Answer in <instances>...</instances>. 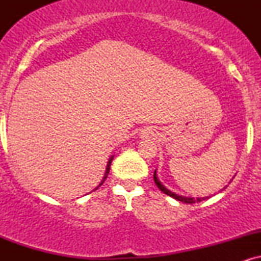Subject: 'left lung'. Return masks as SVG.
Here are the masks:
<instances>
[{"mask_svg":"<svg viewBox=\"0 0 261 261\" xmlns=\"http://www.w3.org/2000/svg\"><path fill=\"white\" fill-rule=\"evenodd\" d=\"M153 179H154L155 185H157L158 189H160L161 191H163L164 194H167V195L173 197V199L178 200V201H181V202H185V203H195V202H200V201H202V200L207 199V197H196V199H195V197H187V196H181V195H178V194L172 193V191L168 190V189H167L160 180H158L157 173H155V170H154V174H153Z\"/></svg>","mask_w":261,"mask_h":261,"instance_id":"1","label":"left lung"}]
</instances>
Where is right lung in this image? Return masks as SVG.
Here are the masks:
<instances>
[{
  "instance_id": "1",
  "label": "right lung",
  "mask_w": 261,
  "mask_h": 261,
  "mask_svg": "<svg viewBox=\"0 0 261 261\" xmlns=\"http://www.w3.org/2000/svg\"><path fill=\"white\" fill-rule=\"evenodd\" d=\"M113 158H114V155H112V157H110V158H109V161H108V164H107V168H106V173H104V176H103V179H101L100 184H99V185H98V187H97V188H95V189H94V190H97V189H98V188H99V187H100V185H101V184H103V182H104V181H106L107 176H108V174H109V170H110V164H112V161H113ZM94 190H93V191H94Z\"/></svg>"
}]
</instances>
